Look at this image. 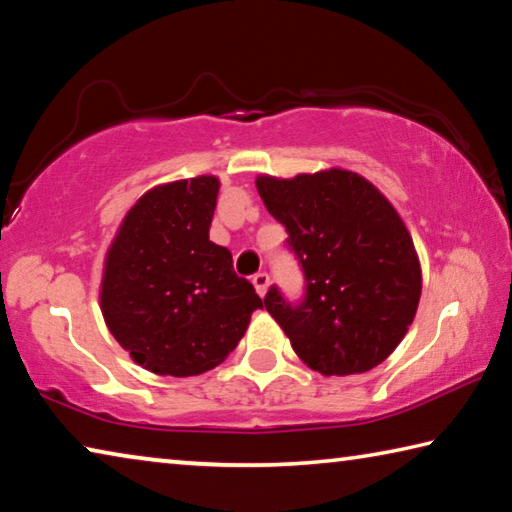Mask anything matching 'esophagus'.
Here are the masks:
<instances>
[{
    "label": "esophagus",
    "mask_w": 512,
    "mask_h": 512,
    "mask_svg": "<svg viewBox=\"0 0 512 512\" xmlns=\"http://www.w3.org/2000/svg\"><path fill=\"white\" fill-rule=\"evenodd\" d=\"M268 284H271V277H268L266 273L253 275V287H255V291L259 293V296H264V293L268 291Z\"/></svg>",
    "instance_id": "obj_1"
}]
</instances>
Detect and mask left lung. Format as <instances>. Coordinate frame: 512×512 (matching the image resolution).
<instances>
[{
  "mask_svg": "<svg viewBox=\"0 0 512 512\" xmlns=\"http://www.w3.org/2000/svg\"><path fill=\"white\" fill-rule=\"evenodd\" d=\"M266 210L289 232L307 280L291 307L275 287L264 307L302 363L325 377L368 372L409 332L422 268L402 216L359 173L332 167L293 178L257 176Z\"/></svg>",
  "mask_w": 512,
  "mask_h": 512,
  "instance_id": "obj_1",
  "label": "left lung"
}]
</instances>
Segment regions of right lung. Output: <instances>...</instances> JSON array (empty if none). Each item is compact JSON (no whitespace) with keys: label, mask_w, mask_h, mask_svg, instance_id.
<instances>
[{"label":"right lung","mask_w":512,"mask_h":512,"mask_svg":"<svg viewBox=\"0 0 512 512\" xmlns=\"http://www.w3.org/2000/svg\"><path fill=\"white\" fill-rule=\"evenodd\" d=\"M219 178L158 185L126 212L103 262L101 314L135 363L194 377L225 361L262 309L232 253L210 241Z\"/></svg>","instance_id":"add662e5"}]
</instances>
